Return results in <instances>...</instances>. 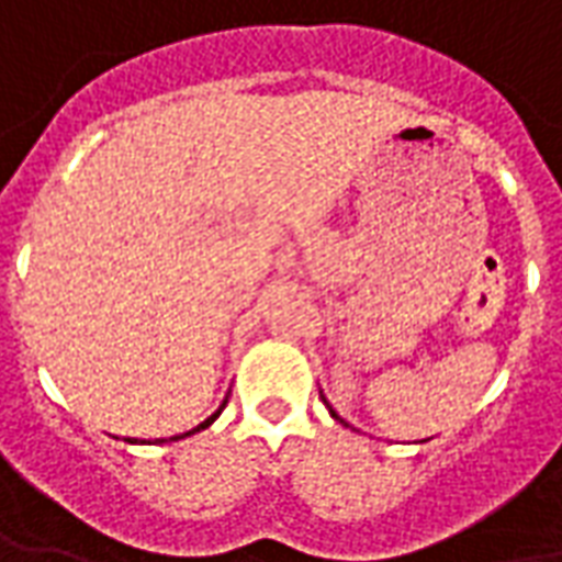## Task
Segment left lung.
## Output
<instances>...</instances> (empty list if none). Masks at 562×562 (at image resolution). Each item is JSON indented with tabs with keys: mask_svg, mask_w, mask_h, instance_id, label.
I'll use <instances>...</instances> for the list:
<instances>
[{
	"mask_svg": "<svg viewBox=\"0 0 562 562\" xmlns=\"http://www.w3.org/2000/svg\"><path fill=\"white\" fill-rule=\"evenodd\" d=\"M328 411H331V407H328ZM331 417H335V419H340V417H337V414H335V411H331ZM340 423H344V419H340Z\"/></svg>",
	"mask_w": 562,
	"mask_h": 562,
	"instance_id": "8db88e82",
	"label": "left lung"
}]
</instances>
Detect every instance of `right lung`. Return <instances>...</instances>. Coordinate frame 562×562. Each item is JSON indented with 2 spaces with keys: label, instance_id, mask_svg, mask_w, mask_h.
Instances as JSON below:
<instances>
[{
  "label": "right lung",
  "instance_id": "obj_1",
  "mask_svg": "<svg viewBox=\"0 0 562 562\" xmlns=\"http://www.w3.org/2000/svg\"><path fill=\"white\" fill-rule=\"evenodd\" d=\"M225 404H227V402H225ZM225 404H222V407H225ZM222 407H218V411H215V414H213V417H210V419H203V423H200L198 429H191V431H186V435H172L170 441H179V438H188V435H194V431H200V429H206V426H210V423H213V419H215V417H218V414H222Z\"/></svg>",
  "mask_w": 562,
  "mask_h": 562
}]
</instances>
